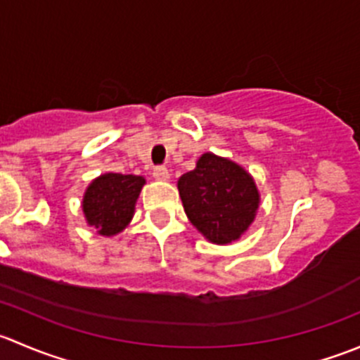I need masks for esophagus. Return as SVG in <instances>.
Segmentation results:
<instances>
[{"instance_id":"1","label":"esophagus","mask_w":360,"mask_h":360,"mask_svg":"<svg viewBox=\"0 0 360 360\" xmlns=\"http://www.w3.org/2000/svg\"><path fill=\"white\" fill-rule=\"evenodd\" d=\"M153 177H155V179H158V181H167L170 177L169 169H167L165 165H157L153 169Z\"/></svg>"}]
</instances>
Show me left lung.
Returning a JSON list of instances; mask_svg holds the SVG:
<instances>
[{"mask_svg": "<svg viewBox=\"0 0 360 360\" xmlns=\"http://www.w3.org/2000/svg\"><path fill=\"white\" fill-rule=\"evenodd\" d=\"M188 219L214 244L237 240L259 205L252 177L231 160L202 155L197 169L177 181Z\"/></svg>", "mask_w": 360, "mask_h": 360, "instance_id": "left-lung-1", "label": "left lung"}]
</instances>
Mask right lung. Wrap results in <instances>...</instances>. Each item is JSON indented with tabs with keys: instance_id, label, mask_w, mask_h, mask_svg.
<instances>
[{
	"instance_id": "add662e5",
	"label": "right lung",
	"mask_w": 360,
	"mask_h": 360,
	"mask_svg": "<svg viewBox=\"0 0 360 360\" xmlns=\"http://www.w3.org/2000/svg\"><path fill=\"white\" fill-rule=\"evenodd\" d=\"M144 177L134 174H104L97 177L83 198V212L101 235H115L132 219Z\"/></svg>"
}]
</instances>
